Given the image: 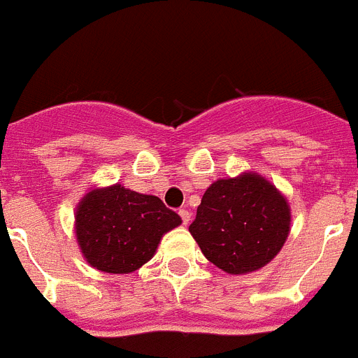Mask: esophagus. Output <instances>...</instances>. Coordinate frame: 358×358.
Listing matches in <instances>:
<instances>
[{
    "mask_svg": "<svg viewBox=\"0 0 358 358\" xmlns=\"http://www.w3.org/2000/svg\"><path fill=\"white\" fill-rule=\"evenodd\" d=\"M179 215H181V220L185 226H188L189 224V218H192V213H189L188 210H179Z\"/></svg>",
    "mask_w": 358,
    "mask_h": 358,
    "instance_id": "1",
    "label": "esophagus"
}]
</instances>
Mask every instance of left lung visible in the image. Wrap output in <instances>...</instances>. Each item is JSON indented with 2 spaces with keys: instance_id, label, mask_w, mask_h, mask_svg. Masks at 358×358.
Listing matches in <instances>:
<instances>
[{
  "instance_id": "obj_1",
  "label": "left lung",
  "mask_w": 358,
  "mask_h": 358,
  "mask_svg": "<svg viewBox=\"0 0 358 358\" xmlns=\"http://www.w3.org/2000/svg\"><path fill=\"white\" fill-rule=\"evenodd\" d=\"M289 231L285 197L256 173L213 182L189 224L202 255L229 274L252 273L268 264Z\"/></svg>"
}]
</instances>
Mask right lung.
Here are the masks:
<instances>
[{
  "label": "right lung",
  "mask_w": 358,
  "mask_h": 358,
  "mask_svg": "<svg viewBox=\"0 0 358 358\" xmlns=\"http://www.w3.org/2000/svg\"><path fill=\"white\" fill-rule=\"evenodd\" d=\"M77 240L84 258L98 271L127 274L150 260L161 236L181 217L154 195L122 185L93 189L77 208Z\"/></svg>",
  "instance_id": "1"
}]
</instances>
